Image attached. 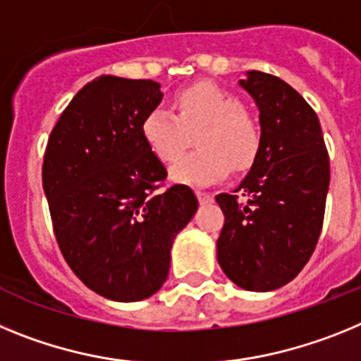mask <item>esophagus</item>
I'll use <instances>...</instances> for the list:
<instances>
[{
  "instance_id": "1",
  "label": "esophagus",
  "mask_w": 361,
  "mask_h": 361,
  "mask_svg": "<svg viewBox=\"0 0 361 361\" xmlns=\"http://www.w3.org/2000/svg\"><path fill=\"white\" fill-rule=\"evenodd\" d=\"M196 196H198V200H200V203H202V205H207V203H211L212 200V194H209V192H202V190H198V192H196Z\"/></svg>"
}]
</instances>
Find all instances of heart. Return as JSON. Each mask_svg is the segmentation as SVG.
<instances>
[{
    "instance_id": "1",
    "label": "heart",
    "mask_w": 361,
    "mask_h": 361,
    "mask_svg": "<svg viewBox=\"0 0 361 361\" xmlns=\"http://www.w3.org/2000/svg\"><path fill=\"white\" fill-rule=\"evenodd\" d=\"M174 114L152 109L142 121V136L163 163L176 161L196 134L198 150L172 167V180L207 187L228 176L231 169L245 171L262 147V127L233 92L214 83H196L172 98Z\"/></svg>"
}]
</instances>
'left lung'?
Wrapping results in <instances>:
<instances>
[{"instance_id":"1","label":"left lung","mask_w":361,"mask_h":361,"mask_svg":"<svg viewBox=\"0 0 361 361\" xmlns=\"http://www.w3.org/2000/svg\"><path fill=\"white\" fill-rule=\"evenodd\" d=\"M240 85L258 106L262 147L240 187L216 196L225 216L216 249L228 280L267 293L294 280L314 252L331 169L318 116L289 83L249 71Z\"/></svg>"}]
</instances>
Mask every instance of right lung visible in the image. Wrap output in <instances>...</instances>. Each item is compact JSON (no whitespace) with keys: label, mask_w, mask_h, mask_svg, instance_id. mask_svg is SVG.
Returning <instances> with one entry per match:
<instances>
[{"label":"right lung","mask_w":361,"mask_h":361,"mask_svg":"<svg viewBox=\"0 0 361 361\" xmlns=\"http://www.w3.org/2000/svg\"><path fill=\"white\" fill-rule=\"evenodd\" d=\"M163 94L152 80L99 76L50 133L43 190L72 272L99 296L140 302L161 289L174 238L198 209L187 185L158 192L167 169L142 136Z\"/></svg>","instance_id":"obj_1"}]
</instances>
